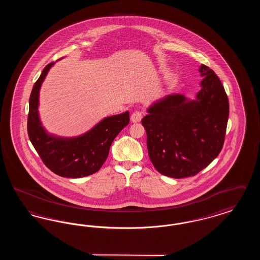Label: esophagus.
<instances>
[{"label": "esophagus", "instance_id": "1", "mask_svg": "<svg viewBox=\"0 0 260 260\" xmlns=\"http://www.w3.org/2000/svg\"><path fill=\"white\" fill-rule=\"evenodd\" d=\"M143 117V114L141 111H135L132 114V117H131V120L133 123H138L141 121Z\"/></svg>", "mask_w": 260, "mask_h": 260}]
</instances>
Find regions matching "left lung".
Instances as JSON below:
<instances>
[{
    "label": "left lung",
    "mask_w": 260,
    "mask_h": 260,
    "mask_svg": "<svg viewBox=\"0 0 260 260\" xmlns=\"http://www.w3.org/2000/svg\"><path fill=\"white\" fill-rule=\"evenodd\" d=\"M202 89L195 100L171 94L155 102L141 124L147 134L149 158L159 173L173 178L196 175L220 153L229 102L216 74L202 64Z\"/></svg>",
    "instance_id": "8db88e82"
}]
</instances>
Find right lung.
Segmentation results:
<instances>
[{"instance_id":"obj_1","label":"right lung","mask_w":260,"mask_h":260,"mask_svg":"<svg viewBox=\"0 0 260 260\" xmlns=\"http://www.w3.org/2000/svg\"><path fill=\"white\" fill-rule=\"evenodd\" d=\"M53 62L48 64L32 88L29 99L27 132L31 143L52 173L70 178H80L99 172L109 154L113 140L129 123V114L107 117L92 129L74 138L49 136L38 114L40 87Z\"/></svg>"}]
</instances>
